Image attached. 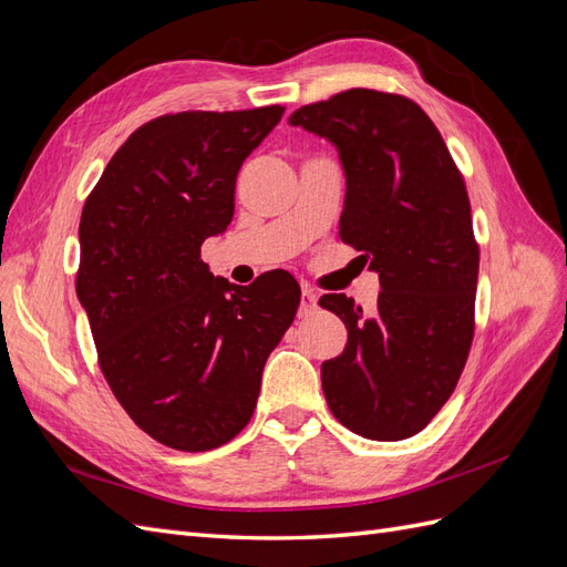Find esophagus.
Returning a JSON list of instances; mask_svg holds the SVG:
<instances>
[{
	"mask_svg": "<svg viewBox=\"0 0 567 567\" xmlns=\"http://www.w3.org/2000/svg\"><path fill=\"white\" fill-rule=\"evenodd\" d=\"M317 310V296H315V290H310V288H302V298H300V317H307V315H312Z\"/></svg>",
	"mask_w": 567,
	"mask_h": 567,
	"instance_id": "obj_1",
	"label": "esophagus"
}]
</instances>
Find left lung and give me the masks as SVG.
<instances>
[{"instance_id": "obj_1", "label": "left lung", "mask_w": 567, "mask_h": 567, "mask_svg": "<svg viewBox=\"0 0 567 567\" xmlns=\"http://www.w3.org/2000/svg\"><path fill=\"white\" fill-rule=\"evenodd\" d=\"M338 146L348 192L340 238L379 271L373 312L326 293L348 346L321 364L331 414L394 442L421 433L452 398L475 333L480 248L466 182L440 130L409 96L354 87L290 115Z\"/></svg>"}]
</instances>
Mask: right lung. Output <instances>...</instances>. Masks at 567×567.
I'll use <instances>...</instances> for the list:
<instances>
[{
  "mask_svg": "<svg viewBox=\"0 0 567 567\" xmlns=\"http://www.w3.org/2000/svg\"><path fill=\"white\" fill-rule=\"evenodd\" d=\"M284 111L153 117L84 200L75 290L101 373L130 419L169 450L208 452L244 431L267 357L296 319L290 274L236 286L200 260L205 238L234 217L238 169Z\"/></svg>",
  "mask_w": 567,
  "mask_h": 567,
  "instance_id": "right-lung-1",
  "label": "right lung"
}]
</instances>
